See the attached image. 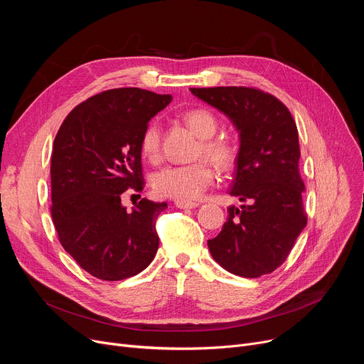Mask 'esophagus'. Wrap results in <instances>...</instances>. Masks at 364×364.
Listing matches in <instances>:
<instances>
[{
    "label": "esophagus",
    "instance_id": "34e87169",
    "mask_svg": "<svg viewBox=\"0 0 364 364\" xmlns=\"http://www.w3.org/2000/svg\"><path fill=\"white\" fill-rule=\"evenodd\" d=\"M199 203L196 202H183V200H176V206L180 209H193L196 208Z\"/></svg>",
    "mask_w": 364,
    "mask_h": 364
}]
</instances>
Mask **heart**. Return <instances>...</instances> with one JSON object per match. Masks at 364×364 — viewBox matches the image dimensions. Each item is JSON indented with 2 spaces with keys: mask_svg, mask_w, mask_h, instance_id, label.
I'll return each instance as SVG.
<instances>
[{
  "mask_svg": "<svg viewBox=\"0 0 364 364\" xmlns=\"http://www.w3.org/2000/svg\"><path fill=\"white\" fill-rule=\"evenodd\" d=\"M187 127L199 137L193 158H206L220 169H230L239 155L237 143L227 134L217 131L220 121L215 113L206 107L190 109L183 114ZM141 156L149 162H156L161 153V125L151 121L146 125L140 139ZM214 181V171L205 159L187 165H168L151 176V188L158 196L190 202L200 198Z\"/></svg>",
  "mask_w": 364,
  "mask_h": 364,
  "instance_id": "heart-1",
  "label": "heart"
}]
</instances>
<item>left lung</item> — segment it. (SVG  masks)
<instances>
[{
	"mask_svg": "<svg viewBox=\"0 0 364 364\" xmlns=\"http://www.w3.org/2000/svg\"><path fill=\"white\" fill-rule=\"evenodd\" d=\"M224 112L239 131L240 147L230 206L217 237L208 240L213 258L236 276L269 274L288 258L307 225L299 174V140L289 109L252 87L190 88Z\"/></svg>",
	"mask_w": 364,
	"mask_h": 364,
	"instance_id": "8db88e82",
	"label": "left lung"
}]
</instances>
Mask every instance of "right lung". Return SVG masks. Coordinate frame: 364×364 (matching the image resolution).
I'll return each instance as SVG.
<instances>
[{
	"label": "right lung",
	"mask_w": 364,
	"mask_h": 364,
	"mask_svg": "<svg viewBox=\"0 0 364 364\" xmlns=\"http://www.w3.org/2000/svg\"><path fill=\"white\" fill-rule=\"evenodd\" d=\"M171 100L134 87L107 90L76 106L54 139L53 223L65 251L94 277L136 276L156 255L155 224L168 205L141 199L128 213L121 198L143 190L141 134Z\"/></svg>",
	"instance_id": "obj_1"
}]
</instances>
